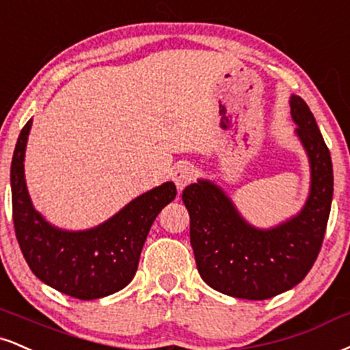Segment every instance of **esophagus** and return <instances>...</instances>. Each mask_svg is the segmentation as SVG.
I'll list each match as a JSON object with an SVG mask.
<instances>
[{
	"label": "esophagus",
	"mask_w": 350,
	"mask_h": 350,
	"mask_svg": "<svg viewBox=\"0 0 350 350\" xmlns=\"http://www.w3.org/2000/svg\"><path fill=\"white\" fill-rule=\"evenodd\" d=\"M193 178H196V171H193V167L189 166V164H179V166L176 167V171L172 172V180H174L179 191L187 187L193 180Z\"/></svg>",
	"instance_id": "34e87169"
}]
</instances>
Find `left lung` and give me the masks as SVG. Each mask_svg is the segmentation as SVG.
Wrapping results in <instances>:
<instances>
[{
  "label": "left lung",
  "mask_w": 350,
  "mask_h": 350,
  "mask_svg": "<svg viewBox=\"0 0 350 350\" xmlns=\"http://www.w3.org/2000/svg\"><path fill=\"white\" fill-rule=\"evenodd\" d=\"M288 103L310 164L308 196L297 213L260 228L215 180L197 179L183 192L197 271L225 295L267 300L287 292L305 279L321 250L334 191L331 154L305 100L292 94Z\"/></svg>",
  "instance_id": "8db88e82"
}]
</instances>
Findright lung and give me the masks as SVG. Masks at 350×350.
Segmentation results:
<instances>
[{
	"instance_id": "obj_1",
	"label": "right lung",
	"mask_w": 350,
	"mask_h": 350,
	"mask_svg": "<svg viewBox=\"0 0 350 350\" xmlns=\"http://www.w3.org/2000/svg\"><path fill=\"white\" fill-rule=\"evenodd\" d=\"M31 127L32 119L21 130L11 163L12 220L24 259L37 279L78 300L119 292L137 272L154 218L174 200V183L167 180L135 197L92 228H60L36 210L29 196L24 159Z\"/></svg>"
}]
</instances>
